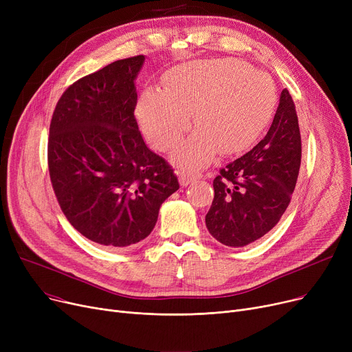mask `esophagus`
Wrapping results in <instances>:
<instances>
[{"instance_id":"1","label":"esophagus","mask_w":352,"mask_h":352,"mask_svg":"<svg viewBox=\"0 0 352 352\" xmlns=\"http://www.w3.org/2000/svg\"><path fill=\"white\" fill-rule=\"evenodd\" d=\"M179 184L182 187H187L190 186V184H192L194 181L199 179L201 178V174H197V173H191V171H179Z\"/></svg>"}]
</instances>
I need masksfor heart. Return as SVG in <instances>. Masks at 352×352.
Returning a JSON list of instances; mask_svg holds the SVG:
<instances>
[{"mask_svg":"<svg viewBox=\"0 0 352 352\" xmlns=\"http://www.w3.org/2000/svg\"><path fill=\"white\" fill-rule=\"evenodd\" d=\"M165 89L148 88L137 105L146 140L160 151L177 145L191 126L198 131L173 154L186 168L210 164L219 150L243 151L267 125L275 85L265 72L235 58L191 61L165 74Z\"/></svg>","mask_w":352,"mask_h":352,"instance_id":"heart-1","label":"heart"}]
</instances>
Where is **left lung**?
<instances>
[{
	"mask_svg": "<svg viewBox=\"0 0 352 352\" xmlns=\"http://www.w3.org/2000/svg\"><path fill=\"white\" fill-rule=\"evenodd\" d=\"M301 165L297 111L287 88L267 135L215 177L212 206L206 215L221 244L245 247L264 236L285 212Z\"/></svg>",
	"mask_w": 352,
	"mask_h": 352,
	"instance_id": "left-lung-1",
	"label": "left lung"
}]
</instances>
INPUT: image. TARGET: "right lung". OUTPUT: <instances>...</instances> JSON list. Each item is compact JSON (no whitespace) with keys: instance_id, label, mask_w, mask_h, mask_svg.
Here are the masks:
<instances>
[{"instance_id":"1","label":"right lung","mask_w":352,"mask_h":352,"mask_svg":"<svg viewBox=\"0 0 352 352\" xmlns=\"http://www.w3.org/2000/svg\"><path fill=\"white\" fill-rule=\"evenodd\" d=\"M144 55L118 60L69 85L54 109L48 170L69 224L108 248L151 234L178 188L173 166L144 142L134 109Z\"/></svg>"}]
</instances>
